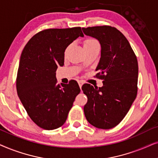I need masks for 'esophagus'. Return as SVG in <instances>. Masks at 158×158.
I'll return each instance as SVG.
<instances>
[{
  "instance_id": "34e87169",
  "label": "esophagus",
  "mask_w": 158,
  "mask_h": 158,
  "mask_svg": "<svg viewBox=\"0 0 158 158\" xmlns=\"http://www.w3.org/2000/svg\"><path fill=\"white\" fill-rule=\"evenodd\" d=\"M78 84H79V87H81V86H82L83 85V81H78Z\"/></svg>"
}]
</instances>
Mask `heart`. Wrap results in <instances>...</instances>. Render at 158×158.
I'll return each instance as SVG.
<instances>
[{"label": "heart", "mask_w": 158, "mask_h": 158, "mask_svg": "<svg viewBox=\"0 0 158 158\" xmlns=\"http://www.w3.org/2000/svg\"><path fill=\"white\" fill-rule=\"evenodd\" d=\"M99 44L98 42L94 39H87L86 40L84 43V46H89V45H94Z\"/></svg>", "instance_id": "obj_1"}]
</instances>
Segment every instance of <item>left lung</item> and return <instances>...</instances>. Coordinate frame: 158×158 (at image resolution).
I'll use <instances>...</instances> for the list:
<instances>
[{"label":"left lung","mask_w":158,"mask_h":158,"mask_svg":"<svg viewBox=\"0 0 158 158\" xmlns=\"http://www.w3.org/2000/svg\"><path fill=\"white\" fill-rule=\"evenodd\" d=\"M82 30L100 42L101 57L95 71L96 77L103 80L102 87L82 86L87 97L84 112L90 124L112 129L126 116L137 94L136 56L128 40L115 27L104 25Z\"/></svg>","instance_id":"8db88e82"}]
</instances>
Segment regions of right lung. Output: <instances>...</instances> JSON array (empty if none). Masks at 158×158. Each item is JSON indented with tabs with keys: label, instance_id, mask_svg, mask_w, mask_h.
I'll use <instances>...</instances> for the list:
<instances>
[{
	"label": "right lung",
	"instance_id": "right-lung-1",
	"mask_svg": "<svg viewBox=\"0 0 158 158\" xmlns=\"http://www.w3.org/2000/svg\"><path fill=\"white\" fill-rule=\"evenodd\" d=\"M79 36L81 27L48 29L29 40L21 55L16 90L27 114L42 129L52 130L64 125L75 98L78 83H57L58 66L64 65L66 48Z\"/></svg>",
	"mask_w": 158,
	"mask_h": 158
}]
</instances>
